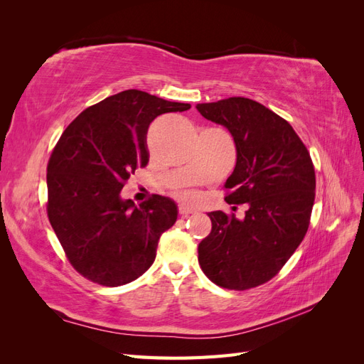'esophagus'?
I'll return each mask as SVG.
<instances>
[{
	"label": "esophagus",
	"instance_id": "obj_1",
	"mask_svg": "<svg viewBox=\"0 0 364 364\" xmlns=\"http://www.w3.org/2000/svg\"><path fill=\"white\" fill-rule=\"evenodd\" d=\"M193 213H196V208H193V206H190V205H185V203L179 205V214H181V215L186 217V215L193 214Z\"/></svg>",
	"mask_w": 364,
	"mask_h": 364
}]
</instances>
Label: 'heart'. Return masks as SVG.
<instances>
[{"mask_svg":"<svg viewBox=\"0 0 364 364\" xmlns=\"http://www.w3.org/2000/svg\"><path fill=\"white\" fill-rule=\"evenodd\" d=\"M182 199H185V200H194L196 197H197V194L194 193V191H191V190H182V191H179L178 193Z\"/></svg>","mask_w":364,"mask_h":364,"instance_id":"heart-1","label":"heart"}]
</instances>
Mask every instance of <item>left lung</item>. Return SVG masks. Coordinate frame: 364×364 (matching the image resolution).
I'll use <instances>...</instances> for the list:
<instances>
[{
	"label": "left lung",
	"mask_w": 364,
	"mask_h": 364,
	"mask_svg": "<svg viewBox=\"0 0 364 364\" xmlns=\"http://www.w3.org/2000/svg\"><path fill=\"white\" fill-rule=\"evenodd\" d=\"M196 109L232 135L237 164L225 183L226 202L247 203L245 218L208 213L213 229L199 245V264L220 287H257L282 269L306 234L316 190L310 153L287 121L250 98Z\"/></svg>",
	"instance_id": "8db88e82"
}]
</instances>
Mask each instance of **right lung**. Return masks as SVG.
<instances>
[{"label": "right lung", "instance_id": "add662e5", "mask_svg": "<svg viewBox=\"0 0 364 364\" xmlns=\"http://www.w3.org/2000/svg\"><path fill=\"white\" fill-rule=\"evenodd\" d=\"M190 107L127 90L85 109L65 129L47 168V211L70 262L85 278L117 287L155 261L161 235L178 220V205L156 194L136 206L121 190L130 173L149 162L151 121Z\"/></svg>", "mask_w": 364, "mask_h": 364}]
</instances>
